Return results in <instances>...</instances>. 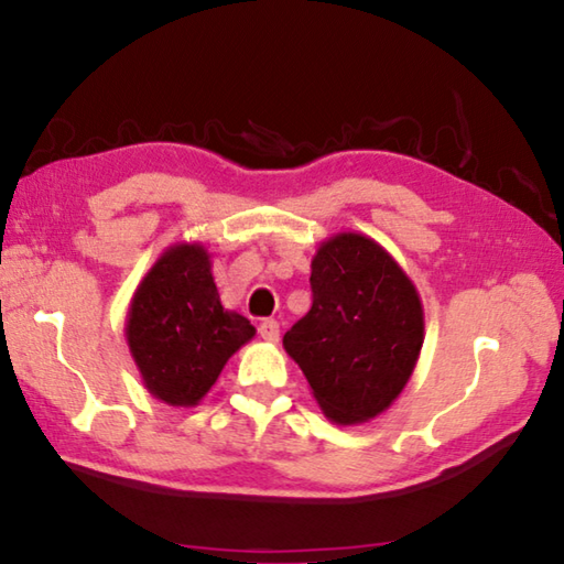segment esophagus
<instances>
[{
    "label": "esophagus",
    "instance_id": "34e87169",
    "mask_svg": "<svg viewBox=\"0 0 564 564\" xmlns=\"http://www.w3.org/2000/svg\"><path fill=\"white\" fill-rule=\"evenodd\" d=\"M259 333H261V338H263V340L275 343V340H279V336H281V328H279V323H275L273 318H269V321H263V323H261Z\"/></svg>",
    "mask_w": 564,
    "mask_h": 564
}]
</instances>
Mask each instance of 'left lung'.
<instances>
[{
	"label": "left lung",
	"mask_w": 564,
	"mask_h": 564,
	"mask_svg": "<svg viewBox=\"0 0 564 564\" xmlns=\"http://www.w3.org/2000/svg\"><path fill=\"white\" fill-rule=\"evenodd\" d=\"M313 305L283 336L323 415L368 423L390 408L423 348V303L413 281L373 238L346 231L311 261Z\"/></svg>",
	"instance_id": "8db88e82"
}]
</instances>
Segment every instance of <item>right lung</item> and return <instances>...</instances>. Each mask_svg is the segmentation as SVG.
<instances>
[{"label": "right lung", "instance_id": "1", "mask_svg": "<svg viewBox=\"0 0 564 564\" xmlns=\"http://www.w3.org/2000/svg\"><path fill=\"white\" fill-rule=\"evenodd\" d=\"M253 336L251 321L221 305L202 243L169 246L129 303L131 358L149 393L174 408L198 405Z\"/></svg>", "mask_w": 564, "mask_h": 564}]
</instances>
